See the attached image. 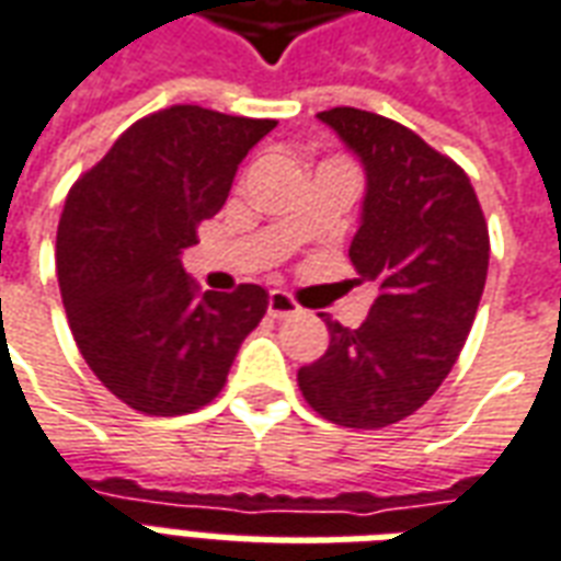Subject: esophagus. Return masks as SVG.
Returning <instances> with one entry per match:
<instances>
[{
  "label": "esophagus",
  "mask_w": 561,
  "mask_h": 561,
  "mask_svg": "<svg viewBox=\"0 0 561 561\" xmlns=\"http://www.w3.org/2000/svg\"><path fill=\"white\" fill-rule=\"evenodd\" d=\"M267 312L273 318H288V316H297V312H300V306L294 304V297L288 291L273 288V291L267 294Z\"/></svg>",
  "instance_id": "34e87169"
}]
</instances>
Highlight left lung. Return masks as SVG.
I'll list each match as a JSON object with an SVG mask.
<instances>
[{
	"label": "left lung",
	"instance_id": "1",
	"mask_svg": "<svg viewBox=\"0 0 561 561\" xmlns=\"http://www.w3.org/2000/svg\"><path fill=\"white\" fill-rule=\"evenodd\" d=\"M318 119L364 164L348 257L376 300L360 328L324 318L328 352L297 385L330 423L378 430L417 412L457 364L481 304L490 233L466 171L412 128L357 107Z\"/></svg>",
	"mask_w": 561,
	"mask_h": 561
}]
</instances>
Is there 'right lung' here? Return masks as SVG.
I'll use <instances>...</instances> for the list:
<instances>
[{
	"mask_svg": "<svg viewBox=\"0 0 561 561\" xmlns=\"http://www.w3.org/2000/svg\"><path fill=\"white\" fill-rule=\"evenodd\" d=\"M273 128L173 104L126 128L68 192L56 231L68 324L99 381L138 412L173 417L207 405L267 312L261 285L197 294L180 257Z\"/></svg>",
	"mask_w": 561,
	"mask_h": 561,
	"instance_id": "1",
	"label": "right lung"
}]
</instances>
